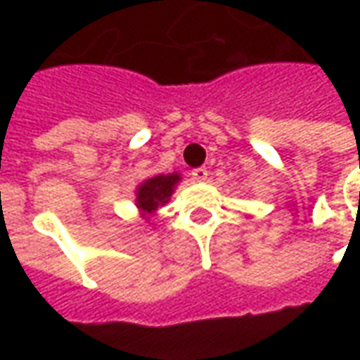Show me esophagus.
<instances>
[{
  "label": "esophagus",
  "mask_w": 360,
  "mask_h": 360,
  "mask_svg": "<svg viewBox=\"0 0 360 360\" xmlns=\"http://www.w3.org/2000/svg\"><path fill=\"white\" fill-rule=\"evenodd\" d=\"M191 175H193V179L195 181H206V177H208V169H206V167H196V169L191 172Z\"/></svg>",
  "instance_id": "esophagus-1"
}]
</instances>
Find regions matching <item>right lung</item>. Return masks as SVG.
<instances>
[{
	"instance_id": "obj_1",
	"label": "right lung",
	"mask_w": 360,
	"mask_h": 360,
	"mask_svg": "<svg viewBox=\"0 0 360 360\" xmlns=\"http://www.w3.org/2000/svg\"><path fill=\"white\" fill-rule=\"evenodd\" d=\"M179 181V175L173 173V175H156L152 179L144 181L139 191H136V202L142 212H152L156 210L158 206H164L169 196L173 193L175 183Z\"/></svg>"
}]
</instances>
